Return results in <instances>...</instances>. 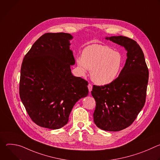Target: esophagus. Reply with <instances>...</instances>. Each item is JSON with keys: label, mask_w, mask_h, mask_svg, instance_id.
<instances>
[{"label": "esophagus", "mask_w": 160, "mask_h": 160, "mask_svg": "<svg viewBox=\"0 0 160 160\" xmlns=\"http://www.w3.org/2000/svg\"><path fill=\"white\" fill-rule=\"evenodd\" d=\"M88 88L89 92H91V90H92V85H91L90 83H89V84L88 85Z\"/></svg>", "instance_id": "34e87169"}]
</instances>
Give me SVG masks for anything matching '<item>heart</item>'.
Returning a JSON list of instances; mask_svg holds the SVG:
<instances>
[{
  "instance_id": "1",
  "label": "heart",
  "mask_w": 160,
  "mask_h": 160,
  "mask_svg": "<svg viewBox=\"0 0 160 160\" xmlns=\"http://www.w3.org/2000/svg\"><path fill=\"white\" fill-rule=\"evenodd\" d=\"M122 54L107 45L93 44L83 51L82 58L77 63L82 73L91 70V78L98 85H107L115 80L123 66Z\"/></svg>"
}]
</instances>
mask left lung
<instances>
[{"label":"left lung","mask_w":160,"mask_h":160,"mask_svg":"<svg viewBox=\"0 0 160 160\" xmlns=\"http://www.w3.org/2000/svg\"><path fill=\"white\" fill-rule=\"evenodd\" d=\"M106 38L123 46L127 58L119 76L112 82L93 86L91 94L96 101L94 122L102 130L117 132L132 125L144 107L149 70L136 41L123 36Z\"/></svg>","instance_id":"left-lung-1"}]
</instances>
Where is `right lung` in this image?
<instances>
[{
    "instance_id": "1",
    "label": "right lung",
    "mask_w": 160,
    "mask_h": 160,
    "mask_svg": "<svg viewBox=\"0 0 160 160\" xmlns=\"http://www.w3.org/2000/svg\"><path fill=\"white\" fill-rule=\"evenodd\" d=\"M66 33L42 35L25 56L21 67L19 96L32 120L40 127L58 129L69 120L75 104L88 95L87 82L74 77L75 64Z\"/></svg>"
}]
</instances>
